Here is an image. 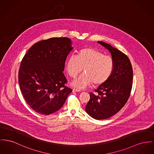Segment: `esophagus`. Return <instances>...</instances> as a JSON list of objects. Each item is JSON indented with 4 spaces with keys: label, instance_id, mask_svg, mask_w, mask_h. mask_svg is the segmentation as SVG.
I'll return each mask as SVG.
<instances>
[{
    "label": "esophagus",
    "instance_id": "34e87169",
    "mask_svg": "<svg viewBox=\"0 0 154 154\" xmlns=\"http://www.w3.org/2000/svg\"><path fill=\"white\" fill-rule=\"evenodd\" d=\"M72 91H73V92H81V90L78 89H76V88H73V89H72Z\"/></svg>",
    "mask_w": 154,
    "mask_h": 154
}]
</instances>
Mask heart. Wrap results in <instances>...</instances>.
Masks as SVG:
<instances>
[{
    "mask_svg": "<svg viewBox=\"0 0 154 154\" xmlns=\"http://www.w3.org/2000/svg\"><path fill=\"white\" fill-rule=\"evenodd\" d=\"M65 65L69 76L73 79L83 68L85 73L72 82L73 86L83 89L92 83L99 86L107 82L113 74L115 63L112 57L96 48L86 47L78 52L76 57H69Z\"/></svg>",
    "mask_w": 154,
    "mask_h": 154,
    "instance_id": "obj_1",
    "label": "heart"
}]
</instances>
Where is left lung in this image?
<instances>
[{"instance_id":"obj_1","label":"left lung","mask_w":154,"mask_h":154,"mask_svg":"<svg viewBox=\"0 0 154 154\" xmlns=\"http://www.w3.org/2000/svg\"><path fill=\"white\" fill-rule=\"evenodd\" d=\"M111 53L115 67L110 78L90 93V100L85 110L96 120H104L118 113L127 102L133 82V68L128 57L123 52L102 41H97Z\"/></svg>"}]
</instances>
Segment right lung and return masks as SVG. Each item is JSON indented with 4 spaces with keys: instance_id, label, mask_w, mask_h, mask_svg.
Listing matches in <instances>:
<instances>
[{
    "instance_id": "add662e5",
    "label": "right lung",
    "mask_w": 154,
    "mask_h": 154,
    "mask_svg": "<svg viewBox=\"0 0 154 154\" xmlns=\"http://www.w3.org/2000/svg\"><path fill=\"white\" fill-rule=\"evenodd\" d=\"M71 45L68 38H51L34 44L24 56L19 83L24 99L35 112H56L72 92L65 85L67 80L63 73Z\"/></svg>"
}]
</instances>
